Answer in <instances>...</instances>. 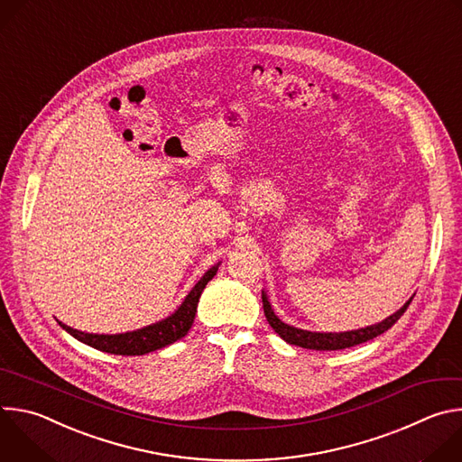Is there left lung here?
I'll return each mask as SVG.
<instances>
[{"label":"left lung","instance_id":"left-lung-1","mask_svg":"<svg viewBox=\"0 0 462 462\" xmlns=\"http://www.w3.org/2000/svg\"><path fill=\"white\" fill-rule=\"evenodd\" d=\"M261 298H263V310H265L267 321L274 328V331L287 344H292V346H298V347H303V349H314V351L347 349V347H353V346H358V344H364L367 340H373V338L380 337L382 333L387 331V328H391L394 323L401 319V316L406 312V309L410 307V303L413 300V298H410V301L402 309H399L397 312H394L393 316H389L387 319H383V321H380L376 325L365 327V328H358V331H347V333H310V331H303V328H296V327H291V325L283 323L274 314V310H273L265 292H261Z\"/></svg>","mask_w":462,"mask_h":462}]
</instances>
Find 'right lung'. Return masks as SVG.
<instances>
[{
	"label": "right lung",
	"instance_id": "1",
	"mask_svg": "<svg viewBox=\"0 0 462 462\" xmlns=\"http://www.w3.org/2000/svg\"><path fill=\"white\" fill-rule=\"evenodd\" d=\"M217 269H219V263L195 283V287L189 291V294L186 296L182 305L171 316H168L166 319H162L159 323L139 328V331L124 333V335H88V333L77 331V328L63 325L61 321H60V325L69 335H73L77 340H80L98 351L111 353V355L137 356V355H146V353L162 349V347L180 340L189 331L201 292L205 291L207 283L217 274Z\"/></svg>",
	"mask_w": 462,
	"mask_h": 462
}]
</instances>
